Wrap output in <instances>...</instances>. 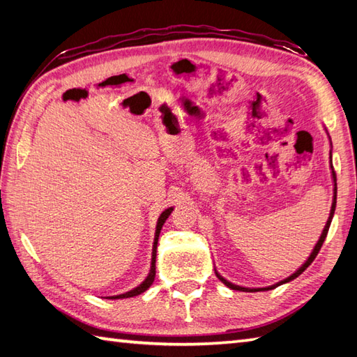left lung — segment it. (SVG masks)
Here are the masks:
<instances>
[{
	"label": "left lung",
	"instance_id": "1",
	"mask_svg": "<svg viewBox=\"0 0 357 357\" xmlns=\"http://www.w3.org/2000/svg\"><path fill=\"white\" fill-rule=\"evenodd\" d=\"M333 179H335V183H336V173L333 172ZM336 195H337V185L335 184V199H333V206H331V211H330V218H328V221H327V225H325V229H324V231H322V234H321V238H319V241H317V244H316V247H314V250H313V253L310 255V257L307 259V262L302 265V267L296 271V273H293V275L290 276V278H287V279H284V280H280V282H278L276 285H271V287H265V288H245V287H239V285H233L231 282H229V280H225L222 276H219L218 273H216V276L219 278V280H221V282H224L227 287L229 288H231V290H238V291H265V290H271V288H276L278 285H282V284H285V282H290V280H293V279H296L298 278L299 275H302V273H304L307 268H308V265L312 264L313 261H314V257L317 256V253H319V250H321V247H322V244H324V241H325V238H327V233H328V229H330V224H331V219H333V215H335V208H336Z\"/></svg>",
	"mask_w": 357,
	"mask_h": 357
}]
</instances>
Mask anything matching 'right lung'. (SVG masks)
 Masks as SVG:
<instances>
[{
    "instance_id": "add662e5",
    "label": "right lung",
    "mask_w": 357,
    "mask_h": 357,
    "mask_svg": "<svg viewBox=\"0 0 357 357\" xmlns=\"http://www.w3.org/2000/svg\"><path fill=\"white\" fill-rule=\"evenodd\" d=\"M172 210H173V208H167V210L164 211V213H162L161 216H159V219H158V225H156V234H155V242H153V255H151V268H150V273H149L147 279L144 280V282H142L139 287L133 288V290L127 291V293H124V294L112 296L110 299H124V298H133V296H138V294H141V293L146 291L147 288H149L151 284H153V280H155V275H156V267H155V262H156V247H158L159 233H161V229H162V225H164V222H165V219L170 216Z\"/></svg>"
}]
</instances>
